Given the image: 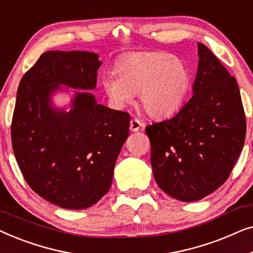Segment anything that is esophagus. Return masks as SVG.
I'll use <instances>...</instances> for the list:
<instances>
[{"mask_svg": "<svg viewBox=\"0 0 253 253\" xmlns=\"http://www.w3.org/2000/svg\"><path fill=\"white\" fill-rule=\"evenodd\" d=\"M143 126L144 124L138 119H132L130 121V130L132 131V132H137V131H139Z\"/></svg>", "mask_w": 253, "mask_h": 253, "instance_id": "obj_1", "label": "esophagus"}]
</instances>
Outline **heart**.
<instances>
[{
  "label": "heart",
  "mask_w": 253,
  "mask_h": 253,
  "mask_svg": "<svg viewBox=\"0 0 253 253\" xmlns=\"http://www.w3.org/2000/svg\"><path fill=\"white\" fill-rule=\"evenodd\" d=\"M114 75L102 78V87L117 107L138 93L139 106L152 117H166L181 108L191 86V72L182 60L164 51L127 55Z\"/></svg>",
  "instance_id": "obj_1"
}]
</instances>
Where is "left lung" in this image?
I'll return each mask as SVG.
<instances>
[{
    "instance_id": "obj_1",
    "label": "left lung",
    "mask_w": 253,
    "mask_h": 253,
    "mask_svg": "<svg viewBox=\"0 0 253 253\" xmlns=\"http://www.w3.org/2000/svg\"><path fill=\"white\" fill-rule=\"evenodd\" d=\"M198 55L191 99L171 119L145 127L155 181L182 202L202 199L227 181L247 132L236 79L200 42Z\"/></svg>"
}]
</instances>
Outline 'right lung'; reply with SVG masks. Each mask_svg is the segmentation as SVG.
<instances>
[{"instance_id": "add662e5", "label": "right lung", "mask_w": 253, "mask_h": 253, "mask_svg": "<svg viewBox=\"0 0 253 253\" xmlns=\"http://www.w3.org/2000/svg\"><path fill=\"white\" fill-rule=\"evenodd\" d=\"M98 57L91 51H47L17 91L11 122L17 164L30 188L62 209H87L108 192L129 136V114L99 105L88 92H76L69 113L50 105L60 85L94 89Z\"/></svg>"}]
</instances>
